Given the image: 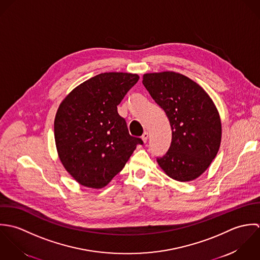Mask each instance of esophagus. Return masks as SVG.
I'll list each match as a JSON object with an SVG mask.
<instances>
[{
	"mask_svg": "<svg viewBox=\"0 0 260 260\" xmlns=\"http://www.w3.org/2000/svg\"><path fill=\"white\" fill-rule=\"evenodd\" d=\"M148 139H149V133L148 132H145L142 136V140L144 141V143H147L148 142Z\"/></svg>",
	"mask_w": 260,
	"mask_h": 260,
	"instance_id": "obj_1",
	"label": "esophagus"
}]
</instances>
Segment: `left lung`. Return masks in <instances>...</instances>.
I'll return each mask as SVG.
<instances>
[{
  "instance_id": "obj_1",
  "label": "left lung",
  "mask_w": 260,
  "mask_h": 260,
  "mask_svg": "<svg viewBox=\"0 0 260 260\" xmlns=\"http://www.w3.org/2000/svg\"><path fill=\"white\" fill-rule=\"evenodd\" d=\"M143 84L166 112L172 128L171 146L156 161L174 180L198 178L217 155L221 143L216 106L199 84L180 73H147Z\"/></svg>"
}]
</instances>
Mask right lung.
I'll return each instance as SVG.
<instances>
[{
    "mask_svg": "<svg viewBox=\"0 0 260 260\" xmlns=\"http://www.w3.org/2000/svg\"><path fill=\"white\" fill-rule=\"evenodd\" d=\"M139 75L99 74L74 88L61 103L54 121L57 152L66 171L82 186L101 189L117 175L138 145L117 105Z\"/></svg>",
    "mask_w": 260,
    "mask_h": 260,
    "instance_id": "1",
    "label": "right lung"
}]
</instances>
